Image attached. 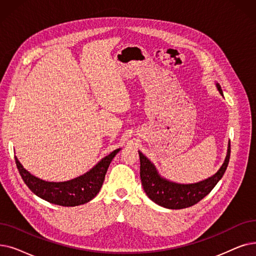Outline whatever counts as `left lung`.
Returning a JSON list of instances; mask_svg holds the SVG:
<instances>
[{"label":"left lung","instance_id":"left-lung-1","mask_svg":"<svg viewBox=\"0 0 256 256\" xmlns=\"http://www.w3.org/2000/svg\"><path fill=\"white\" fill-rule=\"evenodd\" d=\"M222 96L220 84H216ZM140 157V178L143 190L152 202L164 208L182 209L190 207L205 198L224 176L230 159V141L228 143L227 154L220 170L207 179L196 183L181 184L170 181L163 178L156 166L139 150Z\"/></svg>","mask_w":256,"mask_h":256}]
</instances>
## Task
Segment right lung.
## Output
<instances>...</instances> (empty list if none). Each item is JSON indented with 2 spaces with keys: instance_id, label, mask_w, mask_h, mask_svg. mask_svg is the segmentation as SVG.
<instances>
[{
  "instance_id": "1",
  "label": "right lung",
  "mask_w": 256,
  "mask_h": 256,
  "mask_svg": "<svg viewBox=\"0 0 256 256\" xmlns=\"http://www.w3.org/2000/svg\"><path fill=\"white\" fill-rule=\"evenodd\" d=\"M121 148L113 150L99 161L86 174L64 182H48L31 174L16 158V163L22 179L29 190L45 201L66 207L78 206L90 202L100 190L106 170L113 158Z\"/></svg>"
}]
</instances>
